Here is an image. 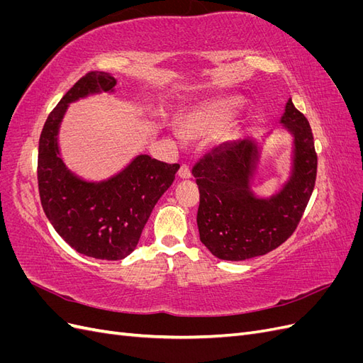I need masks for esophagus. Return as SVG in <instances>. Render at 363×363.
<instances>
[{"label": "esophagus", "instance_id": "1", "mask_svg": "<svg viewBox=\"0 0 363 363\" xmlns=\"http://www.w3.org/2000/svg\"><path fill=\"white\" fill-rule=\"evenodd\" d=\"M179 177L184 179V180L191 179V169H189L188 164H182L180 169H179Z\"/></svg>", "mask_w": 363, "mask_h": 363}]
</instances>
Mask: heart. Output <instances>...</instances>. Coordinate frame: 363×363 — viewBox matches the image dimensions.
Listing matches in <instances>:
<instances>
[{
  "mask_svg": "<svg viewBox=\"0 0 363 363\" xmlns=\"http://www.w3.org/2000/svg\"><path fill=\"white\" fill-rule=\"evenodd\" d=\"M227 115L225 107H211L192 113L186 119V130L192 135H203L213 130Z\"/></svg>",
  "mask_w": 363,
  "mask_h": 363,
  "instance_id": "1",
  "label": "heart"
}]
</instances>
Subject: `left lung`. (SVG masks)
<instances>
[{
	"mask_svg": "<svg viewBox=\"0 0 363 363\" xmlns=\"http://www.w3.org/2000/svg\"><path fill=\"white\" fill-rule=\"evenodd\" d=\"M294 136L289 182L271 199L251 192L257 142L244 138L213 148L192 168L200 189V240L223 260H245L276 250L298 227L315 188L318 157L309 121L292 100L280 119Z\"/></svg>",
	"mask_w": 363,
	"mask_h": 363,
	"instance_id": "8db88e82",
	"label": "left lung"
}]
</instances>
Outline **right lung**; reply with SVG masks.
<instances>
[{"label": "right lung", "mask_w": 363, "mask_h": 363, "mask_svg": "<svg viewBox=\"0 0 363 363\" xmlns=\"http://www.w3.org/2000/svg\"><path fill=\"white\" fill-rule=\"evenodd\" d=\"M115 77L91 71L52 108L43 124L38 152V184L42 208L56 232L80 255L119 260L139 242L148 218L179 171L147 155L106 182H84L59 156L57 133L69 103L96 92H112Z\"/></svg>", "instance_id": "right-lung-1"}]
</instances>
